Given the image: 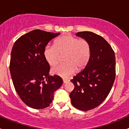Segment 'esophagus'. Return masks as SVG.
I'll use <instances>...</instances> for the list:
<instances>
[{
    "label": "esophagus",
    "mask_w": 129,
    "mask_h": 129,
    "mask_svg": "<svg viewBox=\"0 0 129 129\" xmlns=\"http://www.w3.org/2000/svg\"><path fill=\"white\" fill-rule=\"evenodd\" d=\"M69 81V79H63V83H67V82H68Z\"/></svg>",
    "instance_id": "34e87169"
}]
</instances>
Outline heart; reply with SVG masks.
Wrapping results in <instances>:
<instances>
[{
	"label": "heart",
	"mask_w": 129,
	"mask_h": 129,
	"mask_svg": "<svg viewBox=\"0 0 129 129\" xmlns=\"http://www.w3.org/2000/svg\"><path fill=\"white\" fill-rule=\"evenodd\" d=\"M63 55L65 63L52 69V72L62 78L72 75L76 69L81 70L89 62L90 45L88 40L71 35H64L55 40L54 46H47L44 51L45 60L51 66L58 63Z\"/></svg>",
	"instance_id": "obj_1"
}]
</instances>
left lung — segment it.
Returning <instances> with one entry per match:
<instances>
[{"instance_id": "obj_1", "label": "left lung", "mask_w": 129, "mask_h": 129, "mask_svg": "<svg viewBox=\"0 0 129 129\" xmlns=\"http://www.w3.org/2000/svg\"><path fill=\"white\" fill-rule=\"evenodd\" d=\"M76 36L90 45V56L85 68L71 80L74 89L70 93L74 107L83 111L101 105L109 95L115 79V57L110 44L101 36L89 31Z\"/></svg>"}]
</instances>
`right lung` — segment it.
<instances>
[{
    "label": "right lung",
    "instance_id": "1",
    "mask_svg": "<svg viewBox=\"0 0 129 129\" xmlns=\"http://www.w3.org/2000/svg\"><path fill=\"white\" fill-rule=\"evenodd\" d=\"M60 34L34 30L13 45L9 66L13 84L22 101L33 109L49 107L63 83L58 75L49 76L50 66L44 56L48 43Z\"/></svg>",
    "mask_w": 129,
    "mask_h": 129
}]
</instances>
